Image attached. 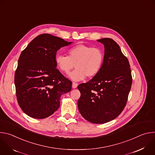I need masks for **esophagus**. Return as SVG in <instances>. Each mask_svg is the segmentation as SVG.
<instances>
[{
  "mask_svg": "<svg viewBox=\"0 0 155 155\" xmlns=\"http://www.w3.org/2000/svg\"><path fill=\"white\" fill-rule=\"evenodd\" d=\"M77 86H78V83H75V82L72 83V87L73 88H76Z\"/></svg>",
  "mask_w": 155,
  "mask_h": 155,
  "instance_id": "1",
  "label": "esophagus"
}]
</instances>
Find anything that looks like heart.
<instances>
[{
    "instance_id": "heart-1",
    "label": "heart",
    "mask_w": 155,
    "mask_h": 155,
    "mask_svg": "<svg viewBox=\"0 0 155 155\" xmlns=\"http://www.w3.org/2000/svg\"><path fill=\"white\" fill-rule=\"evenodd\" d=\"M104 54L98 48H93L85 45H77L68 51V56L58 54L55 62L58 69L64 74H69L74 81H80L86 78H92L97 75L102 67Z\"/></svg>"
}]
</instances>
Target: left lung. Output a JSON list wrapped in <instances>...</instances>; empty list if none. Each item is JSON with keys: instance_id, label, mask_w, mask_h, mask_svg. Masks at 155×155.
Wrapping results in <instances>:
<instances>
[{"instance_id": "8db88e82", "label": "left lung", "mask_w": 155, "mask_h": 155, "mask_svg": "<svg viewBox=\"0 0 155 155\" xmlns=\"http://www.w3.org/2000/svg\"><path fill=\"white\" fill-rule=\"evenodd\" d=\"M104 46V59L99 74L78 86L81 96L78 108L82 117L93 123L103 124L117 118L126 106L132 75L127 58L113 39L97 40Z\"/></svg>"}]
</instances>
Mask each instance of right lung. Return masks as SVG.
Masks as SVG:
<instances>
[{
  "instance_id": "1",
  "label": "right lung",
  "mask_w": 155,
  "mask_h": 155,
  "mask_svg": "<svg viewBox=\"0 0 155 155\" xmlns=\"http://www.w3.org/2000/svg\"><path fill=\"white\" fill-rule=\"evenodd\" d=\"M72 42L48 34L33 39L21 52L15 74L18 103L28 116L43 119L54 114L72 83L56 69L57 51Z\"/></svg>"
}]
</instances>
